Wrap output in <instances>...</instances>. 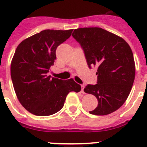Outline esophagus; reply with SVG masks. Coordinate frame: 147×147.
<instances>
[{
    "label": "esophagus",
    "mask_w": 147,
    "mask_h": 147,
    "mask_svg": "<svg viewBox=\"0 0 147 147\" xmlns=\"http://www.w3.org/2000/svg\"><path fill=\"white\" fill-rule=\"evenodd\" d=\"M84 88H85V86H84V84H82V85H81V92H84Z\"/></svg>",
    "instance_id": "34e87169"
}]
</instances>
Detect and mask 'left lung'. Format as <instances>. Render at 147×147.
Instances as JSON below:
<instances>
[{"label": "left lung", "mask_w": 147, "mask_h": 147, "mask_svg": "<svg viewBox=\"0 0 147 147\" xmlns=\"http://www.w3.org/2000/svg\"><path fill=\"white\" fill-rule=\"evenodd\" d=\"M72 35L84 50L89 68L98 67L97 84L84 89L98 100L89 113L110 114L124 104L132 89L135 75L132 49L123 38L102 28H79Z\"/></svg>", "instance_id": "left-lung-1"}]
</instances>
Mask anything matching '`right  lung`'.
<instances>
[{"label": "right lung", "mask_w": 147, "mask_h": 147, "mask_svg": "<svg viewBox=\"0 0 147 147\" xmlns=\"http://www.w3.org/2000/svg\"><path fill=\"white\" fill-rule=\"evenodd\" d=\"M72 29H46L23 40L11 63L14 89L21 105L32 114L48 116L61 110L70 92L81 85L72 78L61 80L47 73L56 59L57 47L72 35Z\"/></svg>", "instance_id": "add662e5"}]
</instances>
